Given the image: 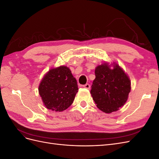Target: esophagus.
<instances>
[{"mask_svg":"<svg viewBox=\"0 0 159 159\" xmlns=\"http://www.w3.org/2000/svg\"><path fill=\"white\" fill-rule=\"evenodd\" d=\"M83 87L84 88H85V89H90V85L89 84H86L85 85H83Z\"/></svg>","mask_w":159,"mask_h":159,"instance_id":"34e87169","label":"esophagus"}]
</instances>
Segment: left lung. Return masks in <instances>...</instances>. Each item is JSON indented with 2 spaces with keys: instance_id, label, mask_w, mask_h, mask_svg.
I'll use <instances>...</instances> for the list:
<instances>
[{
  "instance_id": "obj_1",
  "label": "left lung",
  "mask_w": 159,
  "mask_h": 159,
  "mask_svg": "<svg viewBox=\"0 0 159 159\" xmlns=\"http://www.w3.org/2000/svg\"><path fill=\"white\" fill-rule=\"evenodd\" d=\"M95 78L90 93L97 107L111 113L123 106L131 91V81L124 70L114 63L111 69L107 63L96 67Z\"/></svg>"
}]
</instances>
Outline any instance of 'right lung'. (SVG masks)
<instances>
[{
	"label": "right lung",
	"mask_w": 159,
	"mask_h": 159,
	"mask_svg": "<svg viewBox=\"0 0 159 159\" xmlns=\"http://www.w3.org/2000/svg\"><path fill=\"white\" fill-rule=\"evenodd\" d=\"M78 84L69 68L64 66L51 69L44 76L38 91L46 107L62 111L73 103Z\"/></svg>",
	"instance_id": "1"
}]
</instances>
